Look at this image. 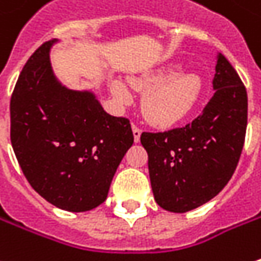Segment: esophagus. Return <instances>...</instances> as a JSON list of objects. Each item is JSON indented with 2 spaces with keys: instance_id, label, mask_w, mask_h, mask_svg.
Listing matches in <instances>:
<instances>
[{
  "instance_id": "esophagus-1",
  "label": "esophagus",
  "mask_w": 261,
  "mask_h": 261,
  "mask_svg": "<svg viewBox=\"0 0 261 261\" xmlns=\"http://www.w3.org/2000/svg\"><path fill=\"white\" fill-rule=\"evenodd\" d=\"M133 136H134V142H140V136H142V128H139L136 124H133Z\"/></svg>"
}]
</instances>
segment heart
Masks as SVG:
<instances>
[{
    "mask_svg": "<svg viewBox=\"0 0 261 261\" xmlns=\"http://www.w3.org/2000/svg\"><path fill=\"white\" fill-rule=\"evenodd\" d=\"M130 86L144 93L142 111L144 118L152 125L168 128L191 114L201 96L203 83L197 74L176 73L175 67L159 68L139 77L130 79ZM111 90L115 99L128 105L133 100L125 83L114 80Z\"/></svg>",
    "mask_w": 261,
    "mask_h": 261,
    "instance_id": "b5f03b06",
    "label": "heart"
}]
</instances>
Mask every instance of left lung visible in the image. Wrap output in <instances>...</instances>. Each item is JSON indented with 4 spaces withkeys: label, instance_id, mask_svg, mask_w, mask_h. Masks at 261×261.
<instances>
[{
    "label": "left lung",
    "instance_id": "left-lung-1",
    "mask_svg": "<svg viewBox=\"0 0 261 261\" xmlns=\"http://www.w3.org/2000/svg\"><path fill=\"white\" fill-rule=\"evenodd\" d=\"M215 95L193 122L164 133H143L156 203L186 213L218 196L233 175L247 130V90L219 54Z\"/></svg>",
    "mask_w": 261,
    "mask_h": 261
}]
</instances>
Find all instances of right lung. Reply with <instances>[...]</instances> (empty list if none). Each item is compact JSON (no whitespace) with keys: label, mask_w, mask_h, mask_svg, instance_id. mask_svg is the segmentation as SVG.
Segmentation results:
<instances>
[{"label":"right lung","mask_w":261,"mask_h":261,"mask_svg":"<svg viewBox=\"0 0 261 261\" xmlns=\"http://www.w3.org/2000/svg\"><path fill=\"white\" fill-rule=\"evenodd\" d=\"M40 45L18 75L10 102V137L36 193L68 212L102 204L119 162L133 146L130 119L107 114L92 92L64 87Z\"/></svg>","instance_id":"obj_1"}]
</instances>
